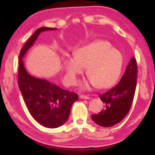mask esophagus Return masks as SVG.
Returning a JSON list of instances; mask_svg holds the SVG:
<instances>
[{
  "instance_id": "esophagus-1",
  "label": "esophagus",
  "mask_w": 155,
  "mask_h": 155,
  "mask_svg": "<svg viewBox=\"0 0 155 155\" xmlns=\"http://www.w3.org/2000/svg\"><path fill=\"white\" fill-rule=\"evenodd\" d=\"M80 98L81 99H89L90 98L88 96H87V95H84V94H81L80 96Z\"/></svg>"
}]
</instances>
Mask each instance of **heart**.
I'll return each instance as SVG.
<instances>
[{
	"label": "heart",
	"mask_w": 155,
	"mask_h": 155,
	"mask_svg": "<svg viewBox=\"0 0 155 155\" xmlns=\"http://www.w3.org/2000/svg\"><path fill=\"white\" fill-rule=\"evenodd\" d=\"M65 71L64 80L68 84L74 85L78 76L87 67L88 77L80 85L81 89L88 90L91 87L108 88L117 83L123 67V57L109 42L98 41L74 51L73 57L62 60Z\"/></svg>",
	"instance_id": "heart-1"
}]
</instances>
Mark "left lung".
Instances as JSON below:
<instances>
[{"label": "left lung", "mask_w": 155, "mask_h": 155, "mask_svg": "<svg viewBox=\"0 0 155 155\" xmlns=\"http://www.w3.org/2000/svg\"><path fill=\"white\" fill-rule=\"evenodd\" d=\"M137 77L136 59H130L119 83L116 86L100 94L104 103V109L92 115V119L101 127H113L126 117L132 105L135 93Z\"/></svg>", "instance_id": "8db88e82"}]
</instances>
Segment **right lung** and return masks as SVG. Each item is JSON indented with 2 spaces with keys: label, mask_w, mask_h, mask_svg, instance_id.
<instances>
[{
  "label": "right lung",
  "mask_w": 155,
  "mask_h": 155,
  "mask_svg": "<svg viewBox=\"0 0 155 155\" xmlns=\"http://www.w3.org/2000/svg\"><path fill=\"white\" fill-rule=\"evenodd\" d=\"M56 29L39 28L31 36L20 52L18 74L19 89L29 113L39 124L50 128L61 127L67 121L72 104L78 99V94L29 74L25 68L22 58L41 32Z\"/></svg>",
  "instance_id": "obj_1"
}]
</instances>
